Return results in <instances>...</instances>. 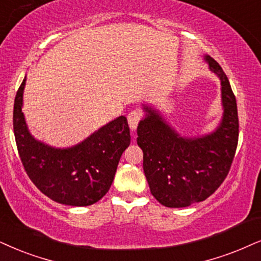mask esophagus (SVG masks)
<instances>
[{
  "label": "esophagus",
  "mask_w": 261,
  "mask_h": 261,
  "mask_svg": "<svg viewBox=\"0 0 261 261\" xmlns=\"http://www.w3.org/2000/svg\"><path fill=\"white\" fill-rule=\"evenodd\" d=\"M142 112L141 111H131L130 113L127 114V121H128V126H130L131 130H136L137 125L140 124V121L142 120Z\"/></svg>",
  "instance_id": "obj_1"
}]
</instances>
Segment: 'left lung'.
<instances>
[{
  "mask_svg": "<svg viewBox=\"0 0 261 261\" xmlns=\"http://www.w3.org/2000/svg\"><path fill=\"white\" fill-rule=\"evenodd\" d=\"M206 60L222 83L224 117L216 133L195 140L183 138L148 108L149 115L137 127L150 193L171 208L212 195L229 173L239 143V114L229 79L214 59L206 57Z\"/></svg>",
  "mask_w": 261,
  "mask_h": 261,
  "instance_id": "8db88e82",
  "label": "left lung"
}]
</instances>
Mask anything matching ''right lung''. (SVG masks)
<instances>
[{
	"label": "right lung",
	"instance_id": "obj_1",
	"mask_svg": "<svg viewBox=\"0 0 261 261\" xmlns=\"http://www.w3.org/2000/svg\"><path fill=\"white\" fill-rule=\"evenodd\" d=\"M22 81L14 100L13 128L22 166L32 183L55 202L89 206L107 194L123 151L130 144L127 119L119 117L78 146L55 149L37 142L21 112Z\"/></svg>",
	"mask_w": 261,
	"mask_h": 261
}]
</instances>
